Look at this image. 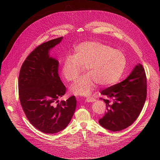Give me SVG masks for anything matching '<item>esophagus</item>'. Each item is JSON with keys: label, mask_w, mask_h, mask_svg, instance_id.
I'll return each mask as SVG.
<instances>
[{"label": "esophagus", "mask_w": 160, "mask_h": 160, "mask_svg": "<svg viewBox=\"0 0 160 160\" xmlns=\"http://www.w3.org/2000/svg\"><path fill=\"white\" fill-rule=\"evenodd\" d=\"M96 100V99H94V98H87V99H86V101L87 102H95Z\"/></svg>", "instance_id": "esophagus-1"}]
</instances>
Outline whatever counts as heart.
<instances>
[{"mask_svg": "<svg viewBox=\"0 0 160 160\" xmlns=\"http://www.w3.org/2000/svg\"><path fill=\"white\" fill-rule=\"evenodd\" d=\"M127 64L125 54L98 42H87L79 44L73 56L66 58L62 75L67 82H75L85 68L87 73L70 88L76 96H89L96 84L102 87L117 83L122 77Z\"/></svg>", "mask_w": 160, "mask_h": 160, "instance_id": "1", "label": "heart"}]
</instances>
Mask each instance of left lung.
Returning a JSON list of instances; mask_svg holds the SVG:
<instances>
[{
    "label": "left lung",
    "instance_id": "8db88e82",
    "mask_svg": "<svg viewBox=\"0 0 160 160\" xmlns=\"http://www.w3.org/2000/svg\"><path fill=\"white\" fill-rule=\"evenodd\" d=\"M101 94L107 112L99 119V124L114 132L130 126L139 116L146 99L147 78L142 65H137L125 80L104 89Z\"/></svg>",
    "mask_w": 160,
    "mask_h": 160
}]
</instances>
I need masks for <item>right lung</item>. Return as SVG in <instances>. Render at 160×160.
Segmentation results:
<instances>
[{
  "label": "right lung",
  "instance_id": "obj_1",
  "mask_svg": "<svg viewBox=\"0 0 160 160\" xmlns=\"http://www.w3.org/2000/svg\"><path fill=\"white\" fill-rule=\"evenodd\" d=\"M62 37L37 46L22 63L18 78L21 107L31 124L45 133H55L69 124L77 106L75 96L58 101L66 87L58 74L59 62L49 57V51Z\"/></svg>",
  "mask_w": 160,
  "mask_h": 160
}]
</instances>
